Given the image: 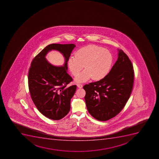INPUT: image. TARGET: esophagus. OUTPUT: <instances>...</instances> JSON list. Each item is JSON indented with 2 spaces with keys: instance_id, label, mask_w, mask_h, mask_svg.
Wrapping results in <instances>:
<instances>
[{
  "instance_id": "obj_1",
  "label": "esophagus",
  "mask_w": 159,
  "mask_h": 159,
  "mask_svg": "<svg viewBox=\"0 0 159 159\" xmlns=\"http://www.w3.org/2000/svg\"><path fill=\"white\" fill-rule=\"evenodd\" d=\"M77 86L79 87V88H83V85L82 84H77Z\"/></svg>"
}]
</instances>
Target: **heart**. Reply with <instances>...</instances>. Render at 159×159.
Masks as SVG:
<instances>
[{
  "label": "heart",
  "instance_id": "1",
  "mask_svg": "<svg viewBox=\"0 0 159 159\" xmlns=\"http://www.w3.org/2000/svg\"><path fill=\"white\" fill-rule=\"evenodd\" d=\"M112 62L113 57L109 51L89 45L79 49L75 57L69 58L68 66L73 75L76 76L84 65L86 69L75 79L77 83H83L92 77L94 80L103 79L109 73Z\"/></svg>",
  "mask_w": 159,
  "mask_h": 159
}]
</instances>
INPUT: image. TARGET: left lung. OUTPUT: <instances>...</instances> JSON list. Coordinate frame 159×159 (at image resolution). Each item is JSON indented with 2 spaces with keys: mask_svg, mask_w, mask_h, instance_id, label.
I'll return each mask as SVG.
<instances>
[{
  "mask_svg": "<svg viewBox=\"0 0 159 159\" xmlns=\"http://www.w3.org/2000/svg\"><path fill=\"white\" fill-rule=\"evenodd\" d=\"M134 79L131 61L123 50H119L117 60L107 76L83 87L90 115L100 121L109 120L116 116L130 98Z\"/></svg>",
  "mask_w": 159,
  "mask_h": 159,
  "instance_id": "obj_1",
  "label": "left lung"
}]
</instances>
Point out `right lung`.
I'll list each match as a JSON object with an SVG mask.
<instances>
[{
	"instance_id": "obj_1",
	"label": "right lung",
	"mask_w": 159,
	"mask_h": 159,
	"mask_svg": "<svg viewBox=\"0 0 159 159\" xmlns=\"http://www.w3.org/2000/svg\"><path fill=\"white\" fill-rule=\"evenodd\" d=\"M74 44H49L34 58L28 72V87L33 103L43 116L53 120L66 116L70 109V100L76 85L68 87L73 79L67 72V62ZM52 49L60 51L65 57L64 67H54L45 56Z\"/></svg>"
}]
</instances>
